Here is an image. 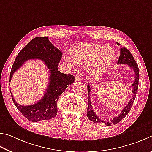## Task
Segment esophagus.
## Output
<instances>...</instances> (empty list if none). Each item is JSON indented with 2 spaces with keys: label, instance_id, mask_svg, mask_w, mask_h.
Here are the masks:
<instances>
[{
  "label": "esophagus",
  "instance_id": "34e87169",
  "mask_svg": "<svg viewBox=\"0 0 152 152\" xmlns=\"http://www.w3.org/2000/svg\"><path fill=\"white\" fill-rule=\"evenodd\" d=\"M83 79V75L81 73H78L75 76V80L77 81H82Z\"/></svg>",
  "mask_w": 152,
  "mask_h": 152
}]
</instances>
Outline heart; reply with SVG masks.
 <instances>
[{"mask_svg": "<svg viewBox=\"0 0 152 152\" xmlns=\"http://www.w3.org/2000/svg\"><path fill=\"white\" fill-rule=\"evenodd\" d=\"M71 57L65 59L71 66L75 63L79 66H91V71L94 75L102 74L107 71L116 59V52L112 47L95 43L79 45L71 53Z\"/></svg>", "mask_w": 152, "mask_h": 152, "instance_id": "heart-1", "label": "heart"}]
</instances>
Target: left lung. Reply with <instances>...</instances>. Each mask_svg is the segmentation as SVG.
Segmentation results:
<instances>
[{
  "label": "left lung",
  "instance_id": "8db88e82",
  "mask_svg": "<svg viewBox=\"0 0 152 152\" xmlns=\"http://www.w3.org/2000/svg\"><path fill=\"white\" fill-rule=\"evenodd\" d=\"M118 45H119L120 44L117 42ZM118 63L119 64H126V65H128L130 68H132L133 70L134 71L135 73V81L134 83L132 84L133 86V96L131 99L129 101L127 105L124 107L121 113L119 114L118 116L113 118L112 119H111L110 121H105L101 119L99 117H98L96 113L94 112V111L93 110V107L91 103V100H90L89 94L91 93V86H89V84L87 85V90H88V106H87V118H89L90 121L94 122L95 124H105L107 126H111V125H115L118 124L121 119H123L125 117H126L128 113L129 112L130 110L133 105V103L134 102L135 96H136L137 91L138 89V83H139V68H138L137 64L135 62L134 57L132 55V53L129 52V50H127L126 47H122L120 49V56H119V59L118 61Z\"/></svg>",
  "mask_w": 152,
  "mask_h": 152
}]
</instances>
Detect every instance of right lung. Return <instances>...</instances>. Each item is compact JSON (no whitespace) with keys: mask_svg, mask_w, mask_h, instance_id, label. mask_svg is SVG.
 I'll return each mask as SVG.
<instances>
[{"mask_svg":"<svg viewBox=\"0 0 152 152\" xmlns=\"http://www.w3.org/2000/svg\"><path fill=\"white\" fill-rule=\"evenodd\" d=\"M62 57V52L52 45L47 37H39L32 39L18 53L11 68L10 81L13 73L30 59H41L49 69V85L43 97L31 105H21L15 101L13 103L20 113L32 122L49 120L57 115V101L62 93L73 83V75L64 74L58 70V63Z\"/></svg>","mask_w":152,"mask_h":152,"instance_id":"add662e5","label":"right lung"}]
</instances>
